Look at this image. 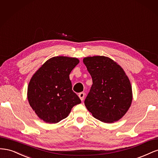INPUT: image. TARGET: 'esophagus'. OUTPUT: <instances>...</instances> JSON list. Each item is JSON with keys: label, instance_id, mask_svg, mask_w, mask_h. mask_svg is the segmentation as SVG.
<instances>
[{"label": "esophagus", "instance_id": "34e87169", "mask_svg": "<svg viewBox=\"0 0 158 158\" xmlns=\"http://www.w3.org/2000/svg\"><path fill=\"white\" fill-rule=\"evenodd\" d=\"M78 96H79V98H80L81 101H83L84 99V97H85V93H84V92H80V93L78 94Z\"/></svg>", "mask_w": 158, "mask_h": 158}]
</instances>
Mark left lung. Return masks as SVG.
Masks as SVG:
<instances>
[{
	"label": "left lung",
	"mask_w": 158,
	"mask_h": 158,
	"mask_svg": "<svg viewBox=\"0 0 158 158\" xmlns=\"http://www.w3.org/2000/svg\"><path fill=\"white\" fill-rule=\"evenodd\" d=\"M84 64L93 84L84 104L100 121L112 123L121 119L132 101V86L128 76L115 61L105 56L85 57Z\"/></svg>",
	"instance_id": "8db88e82"
}]
</instances>
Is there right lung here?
Wrapping results in <instances>:
<instances>
[{
	"label": "right lung",
	"instance_id": "add662e5",
	"mask_svg": "<svg viewBox=\"0 0 158 158\" xmlns=\"http://www.w3.org/2000/svg\"><path fill=\"white\" fill-rule=\"evenodd\" d=\"M79 62L73 57H52L31 77L27 87L28 102L37 117L45 123H59L81 103L72 89L69 78Z\"/></svg>",
	"mask_w": 158,
	"mask_h": 158
}]
</instances>
